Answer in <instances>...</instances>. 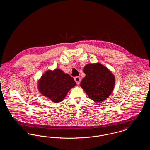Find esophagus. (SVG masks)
Instances as JSON below:
<instances>
[{"mask_svg":"<svg viewBox=\"0 0 150 150\" xmlns=\"http://www.w3.org/2000/svg\"><path fill=\"white\" fill-rule=\"evenodd\" d=\"M74 80H75V82H76V83L77 84H80V81H81L80 77H79V76H76V77L74 78Z\"/></svg>","mask_w":150,"mask_h":150,"instance_id":"esophagus-1","label":"esophagus"}]
</instances>
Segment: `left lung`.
I'll return each mask as SVG.
<instances>
[{
    "instance_id": "obj_1",
    "label": "left lung",
    "mask_w": 150,
    "mask_h": 150,
    "mask_svg": "<svg viewBox=\"0 0 150 150\" xmlns=\"http://www.w3.org/2000/svg\"><path fill=\"white\" fill-rule=\"evenodd\" d=\"M86 77L82 79L80 86L88 96L95 102L107 98L114 88V76L105 66L99 63L88 64L84 67Z\"/></svg>"
}]
</instances>
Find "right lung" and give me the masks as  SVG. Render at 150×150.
Instances as JSON below:
<instances>
[{
	"instance_id": "1",
	"label": "right lung",
	"mask_w": 150,
	"mask_h": 150,
	"mask_svg": "<svg viewBox=\"0 0 150 150\" xmlns=\"http://www.w3.org/2000/svg\"><path fill=\"white\" fill-rule=\"evenodd\" d=\"M76 85L73 78L59 69L44 73L38 82V88L44 96L58 103L64 99L70 89Z\"/></svg>"
}]
</instances>
